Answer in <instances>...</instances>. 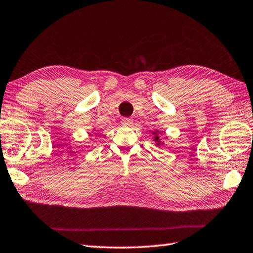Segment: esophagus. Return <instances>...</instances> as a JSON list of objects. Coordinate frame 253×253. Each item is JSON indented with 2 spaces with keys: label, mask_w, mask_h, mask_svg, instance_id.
Segmentation results:
<instances>
[{
  "label": "esophagus",
  "mask_w": 253,
  "mask_h": 253,
  "mask_svg": "<svg viewBox=\"0 0 253 253\" xmlns=\"http://www.w3.org/2000/svg\"><path fill=\"white\" fill-rule=\"evenodd\" d=\"M122 124L124 126H131L133 124V121H132V118L124 117V118H122Z\"/></svg>",
  "instance_id": "34e87169"
}]
</instances>
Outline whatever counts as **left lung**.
Returning <instances> with one entry per match:
<instances>
[{
	"label": "left lung",
	"mask_w": 253,
	"mask_h": 253,
	"mask_svg": "<svg viewBox=\"0 0 253 253\" xmlns=\"http://www.w3.org/2000/svg\"><path fill=\"white\" fill-rule=\"evenodd\" d=\"M157 132V131H156ZM155 140H157V141H159V136H156L155 137Z\"/></svg>",
	"instance_id": "1"
}]
</instances>
